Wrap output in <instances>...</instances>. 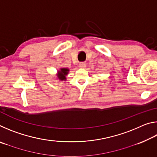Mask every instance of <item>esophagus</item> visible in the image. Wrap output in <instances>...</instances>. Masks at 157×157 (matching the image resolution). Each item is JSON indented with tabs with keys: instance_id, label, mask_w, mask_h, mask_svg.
Returning <instances> with one entry per match:
<instances>
[{
	"instance_id": "esophagus-1",
	"label": "esophagus",
	"mask_w": 157,
	"mask_h": 157,
	"mask_svg": "<svg viewBox=\"0 0 157 157\" xmlns=\"http://www.w3.org/2000/svg\"><path fill=\"white\" fill-rule=\"evenodd\" d=\"M79 67L81 68H84L85 67H86V63L84 62H81L79 63Z\"/></svg>"
}]
</instances>
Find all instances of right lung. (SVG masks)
<instances>
[{"label":"right lung","mask_w":157,"mask_h":157,"mask_svg":"<svg viewBox=\"0 0 157 157\" xmlns=\"http://www.w3.org/2000/svg\"><path fill=\"white\" fill-rule=\"evenodd\" d=\"M69 69L66 68H60L59 70L57 71V79L59 81H66V76L68 75Z\"/></svg>","instance_id":"obj_1"}]
</instances>
